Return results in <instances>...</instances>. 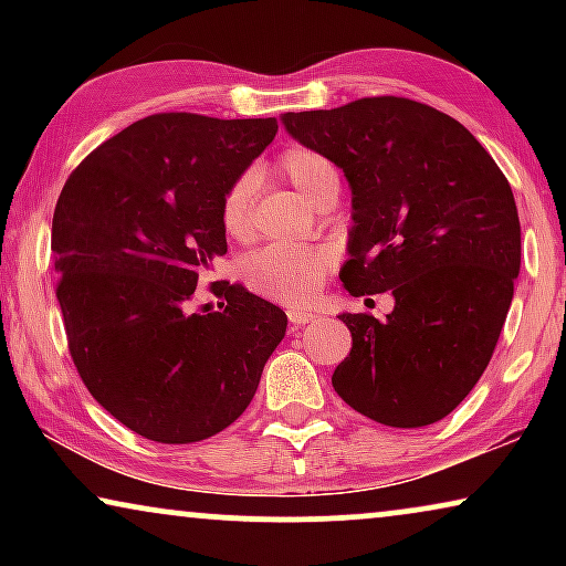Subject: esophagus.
<instances>
[{
  "mask_svg": "<svg viewBox=\"0 0 566 566\" xmlns=\"http://www.w3.org/2000/svg\"><path fill=\"white\" fill-rule=\"evenodd\" d=\"M316 314L306 312V308H289V322L293 324V327H304V324L314 322Z\"/></svg>",
  "mask_w": 566,
  "mask_h": 566,
  "instance_id": "34e87169",
  "label": "esophagus"
}]
</instances>
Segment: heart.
I'll use <instances>...</instances> for the list:
<instances>
[{
    "instance_id": "obj_1",
    "label": "heart",
    "mask_w": 566,
    "mask_h": 566,
    "mask_svg": "<svg viewBox=\"0 0 566 566\" xmlns=\"http://www.w3.org/2000/svg\"><path fill=\"white\" fill-rule=\"evenodd\" d=\"M275 169L304 196L308 203L332 188H339V172L324 154L306 146H289L281 151ZM254 175L244 172L229 185L221 198V227L229 237L250 239L254 231ZM329 250L324 247L270 244L244 260L242 275L252 291L273 298L277 304H306L316 296L319 285L332 270Z\"/></svg>"
}]
</instances>
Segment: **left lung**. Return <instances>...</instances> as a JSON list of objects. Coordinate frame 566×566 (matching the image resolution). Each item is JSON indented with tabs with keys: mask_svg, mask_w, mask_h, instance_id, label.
Returning a JSON list of instances; mask_svg holds the SVG:
<instances>
[{
	"mask_svg": "<svg viewBox=\"0 0 566 566\" xmlns=\"http://www.w3.org/2000/svg\"><path fill=\"white\" fill-rule=\"evenodd\" d=\"M283 126L350 182L345 289L394 296L386 319L339 314L353 350L332 386L389 428L443 420L490 366L521 273L510 182L459 120L407 97L285 113Z\"/></svg>",
	"mask_w": 566,
	"mask_h": 566,
	"instance_id": "8db88e82",
	"label": "left lung"
}]
</instances>
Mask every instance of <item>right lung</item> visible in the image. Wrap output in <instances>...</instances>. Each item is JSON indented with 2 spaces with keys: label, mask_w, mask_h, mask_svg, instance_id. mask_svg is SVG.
I'll return each mask as SVG.
<instances>
[{
  "label": "right lung",
  "mask_w": 566,
  "mask_h": 566,
  "mask_svg": "<svg viewBox=\"0 0 566 566\" xmlns=\"http://www.w3.org/2000/svg\"><path fill=\"white\" fill-rule=\"evenodd\" d=\"M277 134L275 118L157 113L69 175L51 252L69 353L97 405L157 443H198L250 407L285 335L283 308L239 283L192 293L227 254L221 198Z\"/></svg>",
  "instance_id": "1"
}]
</instances>
